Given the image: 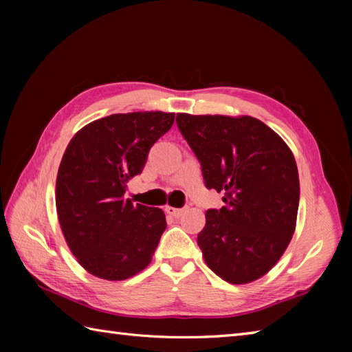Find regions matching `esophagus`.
<instances>
[{"instance_id": "1", "label": "esophagus", "mask_w": 352, "mask_h": 352, "mask_svg": "<svg viewBox=\"0 0 352 352\" xmlns=\"http://www.w3.org/2000/svg\"><path fill=\"white\" fill-rule=\"evenodd\" d=\"M164 212H166L169 216H174V218H178V216H182L183 208H177V207L168 206L166 208H164Z\"/></svg>"}]
</instances>
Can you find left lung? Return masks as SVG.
<instances>
[{
  "label": "left lung",
  "mask_w": 352,
  "mask_h": 352,
  "mask_svg": "<svg viewBox=\"0 0 352 352\" xmlns=\"http://www.w3.org/2000/svg\"><path fill=\"white\" fill-rule=\"evenodd\" d=\"M178 130L201 163L207 189L223 192L206 212L198 245L207 266L231 284L267 274L296 227L300 177L278 134L252 116L177 115Z\"/></svg>",
  "instance_id": "1"
}]
</instances>
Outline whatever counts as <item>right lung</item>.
<instances>
[{
	"mask_svg": "<svg viewBox=\"0 0 352 352\" xmlns=\"http://www.w3.org/2000/svg\"><path fill=\"white\" fill-rule=\"evenodd\" d=\"M175 113H116L85 125L66 146L56 182V207L65 241L89 274L121 281L151 263L166 228L162 208L124 199L149 149Z\"/></svg>",
	"mask_w": 352,
	"mask_h": 352,
	"instance_id": "obj_1",
	"label": "right lung"
}]
</instances>
